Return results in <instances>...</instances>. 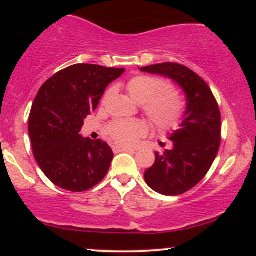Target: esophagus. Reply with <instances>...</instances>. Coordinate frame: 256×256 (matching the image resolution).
Masks as SVG:
<instances>
[{
	"instance_id": "34e87169",
	"label": "esophagus",
	"mask_w": 256,
	"mask_h": 256,
	"mask_svg": "<svg viewBox=\"0 0 256 256\" xmlns=\"http://www.w3.org/2000/svg\"><path fill=\"white\" fill-rule=\"evenodd\" d=\"M112 149H113L114 152H130V150H134V149H131V148H126V146H116V144L112 146Z\"/></svg>"
}]
</instances>
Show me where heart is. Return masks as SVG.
<instances>
[{
  "label": "heart",
  "instance_id": "1",
  "mask_svg": "<svg viewBox=\"0 0 256 256\" xmlns=\"http://www.w3.org/2000/svg\"><path fill=\"white\" fill-rule=\"evenodd\" d=\"M128 94L158 130H170L180 122L184 113V102L180 96L171 91V85L164 79L152 76H137L126 85ZM110 91L104 94L102 102L107 101ZM146 134V126L140 120H116L108 128V134L114 142L131 146Z\"/></svg>",
  "mask_w": 256,
  "mask_h": 256
}]
</instances>
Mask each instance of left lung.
Masks as SVG:
<instances>
[{"mask_svg": "<svg viewBox=\"0 0 256 256\" xmlns=\"http://www.w3.org/2000/svg\"><path fill=\"white\" fill-rule=\"evenodd\" d=\"M165 76L183 89L186 110L179 130L170 137L171 150L155 152V162L144 173L154 192L176 196L189 192L204 179L218 154L222 142L219 106L207 83L183 64L164 62L140 68Z\"/></svg>", "mask_w": 256, "mask_h": 256, "instance_id": "8db88e82", "label": "left lung"}]
</instances>
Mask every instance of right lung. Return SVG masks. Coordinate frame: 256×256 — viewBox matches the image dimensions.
Instances as JSON below:
<instances>
[{
    "mask_svg": "<svg viewBox=\"0 0 256 256\" xmlns=\"http://www.w3.org/2000/svg\"><path fill=\"white\" fill-rule=\"evenodd\" d=\"M124 68L77 64L61 70L38 90L28 116V134L38 166L58 186L86 192L107 174L113 152L101 140L79 134L98 108L108 84Z\"/></svg>",
    "mask_w": 256,
    "mask_h": 256,
    "instance_id": "add662e5",
    "label": "right lung"
}]
</instances>
